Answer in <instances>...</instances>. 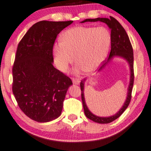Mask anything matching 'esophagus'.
Listing matches in <instances>:
<instances>
[{
    "label": "esophagus",
    "instance_id": "34e87169",
    "mask_svg": "<svg viewBox=\"0 0 151 151\" xmlns=\"http://www.w3.org/2000/svg\"><path fill=\"white\" fill-rule=\"evenodd\" d=\"M73 83L75 85H78L80 83V81L77 79V78H73Z\"/></svg>",
    "mask_w": 151,
    "mask_h": 151
}]
</instances>
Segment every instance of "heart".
<instances>
[{
    "instance_id": "obj_1",
    "label": "heart",
    "mask_w": 151,
    "mask_h": 151,
    "mask_svg": "<svg viewBox=\"0 0 151 151\" xmlns=\"http://www.w3.org/2000/svg\"><path fill=\"white\" fill-rule=\"evenodd\" d=\"M111 36L105 27H72L61 35V42L54 44L53 55L57 68L64 73L73 62L76 73H90L101 66L107 56Z\"/></svg>"
}]
</instances>
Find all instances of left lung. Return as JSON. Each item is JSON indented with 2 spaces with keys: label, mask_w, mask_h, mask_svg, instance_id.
Returning a JSON list of instances; mask_svg holds the SVG:
<instances>
[{
  "label": "left lung",
  "mask_w": 151,
  "mask_h": 151,
  "mask_svg": "<svg viewBox=\"0 0 151 151\" xmlns=\"http://www.w3.org/2000/svg\"><path fill=\"white\" fill-rule=\"evenodd\" d=\"M100 22L105 23L111 29V51L107 60L101 65L99 71H101L109 63L114 57H120L124 59L129 63L130 68V81H129V87L127 89V96L126 101L122 108L119 110L118 113L115 115L109 116V117H99L93 114L88 108L85 101L84 96V84L86 79L84 78L81 81L80 83L81 90V99L83 103V107L84 109V113L86 117L90 119L91 120L95 122L100 123V124H107L113 122L118 118L122 115L130 103L131 99V92H132L133 81H134V72H133V48L131 46V42L129 40V36L127 35L126 31L123 28L120 22L113 17L110 16V18H97L94 19H86V20L81 22V23L86 22Z\"/></svg>",
  "instance_id": "8db88e82"
}]
</instances>
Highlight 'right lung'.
Returning a JSON list of instances; mask_svg holds the SVG:
<instances>
[{"mask_svg":"<svg viewBox=\"0 0 151 151\" xmlns=\"http://www.w3.org/2000/svg\"><path fill=\"white\" fill-rule=\"evenodd\" d=\"M73 21L43 20L34 24L19 42L13 65L12 91L20 109L38 122L61 115L73 82L52 65L58 34Z\"/></svg>","mask_w":151,"mask_h":151,"instance_id":"obj_1","label":"right lung"}]
</instances>
